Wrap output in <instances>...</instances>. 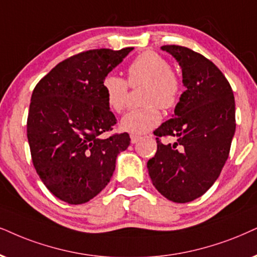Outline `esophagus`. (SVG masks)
Returning a JSON list of instances; mask_svg holds the SVG:
<instances>
[{
    "mask_svg": "<svg viewBox=\"0 0 257 257\" xmlns=\"http://www.w3.org/2000/svg\"><path fill=\"white\" fill-rule=\"evenodd\" d=\"M140 139H141V136L134 135V134L131 135V141H132V144H136V142H138Z\"/></svg>",
    "mask_w": 257,
    "mask_h": 257,
    "instance_id": "1",
    "label": "esophagus"
}]
</instances>
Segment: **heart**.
I'll use <instances>...</instances> for the list:
<instances>
[{
    "label": "heart",
    "instance_id": "b5f03b06",
    "mask_svg": "<svg viewBox=\"0 0 257 257\" xmlns=\"http://www.w3.org/2000/svg\"><path fill=\"white\" fill-rule=\"evenodd\" d=\"M145 84L141 108L132 109L121 119V128L131 134L139 135L151 131L161 119V109H172L179 102L181 79L166 58L154 51L139 54L126 67V82L116 74H106L102 89L109 109L121 112L128 98L129 86Z\"/></svg>",
    "mask_w": 257,
    "mask_h": 257
}]
</instances>
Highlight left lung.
Wrapping results in <instances>:
<instances>
[{
    "instance_id": "8db88e82",
    "label": "left lung",
    "mask_w": 257,
    "mask_h": 257,
    "mask_svg": "<svg viewBox=\"0 0 257 257\" xmlns=\"http://www.w3.org/2000/svg\"><path fill=\"white\" fill-rule=\"evenodd\" d=\"M183 71L186 90L175 105L173 118L154 132L158 151L147 162L152 183L174 203L199 198L212 186L228 160L235 134V98L225 76L212 61L178 45L161 47ZM162 136H173L164 145Z\"/></svg>"
}]
</instances>
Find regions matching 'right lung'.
<instances>
[{"label":"right lung","instance_id":"obj_1","mask_svg":"<svg viewBox=\"0 0 257 257\" xmlns=\"http://www.w3.org/2000/svg\"><path fill=\"white\" fill-rule=\"evenodd\" d=\"M99 48L53 67L32 93L27 138L34 168L52 194L78 205L111 179L116 158L131 145L128 133L106 136L117 119L106 104L102 80L128 56Z\"/></svg>","mask_w":257,"mask_h":257}]
</instances>
